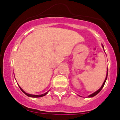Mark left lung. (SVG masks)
I'll list each match as a JSON object with an SVG mask.
<instances>
[{"instance_id": "obj_1", "label": "left lung", "mask_w": 120, "mask_h": 120, "mask_svg": "<svg viewBox=\"0 0 120 120\" xmlns=\"http://www.w3.org/2000/svg\"><path fill=\"white\" fill-rule=\"evenodd\" d=\"M102 45V47H103V48L104 49V46H103V45ZM104 52H105V51H104ZM107 75H108V68H107V74H106V77H105V80H104V82H103V85H102V86H101V87L98 90H97V91H95L94 93H93L89 95V96H88V97H94V96H96V95H97V94L99 93L100 92V91L102 90V88H103V87H104V84H105V81H106L107 79ZM80 97H81V96H80Z\"/></svg>"}]
</instances>
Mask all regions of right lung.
Listing matches in <instances>:
<instances>
[{"label": "right lung", "mask_w": 120, "mask_h": 120, "mask_svg": "<svg viewBox=\"0 0 120 120\" xmlns=\"http://www.w3.org/2000/svg\"><path fill=\"white\" fill-rule=\"evenodd\" d=\"M19 88H20V90H22V92L23 93L25 94L27 96H28V97H34V98H38V97H43V96H46V94H47V93H49V91H47V92L43 94H40V95H34V94H29V93H26L25 91L23 90V89H22V88H21L19 86Z\"/></svg>", "instance_id": "obj_1"}]
</instances>
